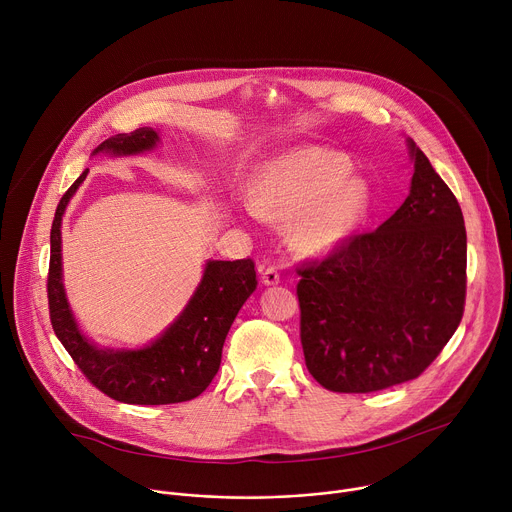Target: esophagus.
Masks as SVG:
<instances>
[{
  "instance_id": "esophagus-1",
  "label": "esophagus",
  "mask_w": 512,
  "mask_h": 512,
  "mask_svg": "<svg viewBox=\"0 0 512 512\" xmlns=\"http://www.w3.org/2000/svg\"><path fill=\"white\" fill-rule=\"evenodd\" d=\"M279 281H281V277H279L277 269H273V267H267V269L261 273V283H263V285H277Z\"/></svg>"
}]
</instances>
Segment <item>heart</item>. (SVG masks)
<instances>
[{"label": "heart", "mask_w": 512, "mask_h": 512, "mask_svg": "<svg viewBox=\"0 0 512 512\" xmlns=\"http://www.w3.org/2000/svg\"><path fill=\"white\" fill-rule=\"evenodd\" d=\"M369 182L352 174V162L328 148H300L267 162L245 208L253 216L291 223V241L310 255L346 245L367 223Z\"/></svg>", "instance_id": "1"}]
</instances>
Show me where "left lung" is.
<instances>
[{
    "label": "left lung",
    "instance_id": "left-lung-1",
    "mask_svg": "<svg viewBox=\"0 0 512 512\" xmlns=\"http://www.w3.org/2000/svg\"><path fill=\"white\" fill-rule=\"evenodd\" d=\"M411 190L373 233L298 269L310 375L334 393L417 379L454 336L466 300L462 208L413 139Z\"/></svg>",
    "mask_w": 512,
    "mask_h": 512
}]
</instances>
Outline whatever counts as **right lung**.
<instances>
[{
    "label": "right lung",
    "instance_id": "1",
    "mask_svg": "<svg viewBox=\"0 0 512 512\" xmlns=\"http://www.w3.org/2000/svg\"><path fill=\"white\" fill-rule=\"evenodd\" d=\"M160 133L139 127L105 139L95 154L152 152ZM85 170L58 202L50 231L48 306L54 334L83 375L107 397L131 405H170L198 397L221 367L223 344L239 310L257 287L255 263L206 261L202 279L180 316L143 348H101L79 328L62 283V216L85 182Z\"/></svg>",
    "mask_w": 512,
    "mask_h": 512
}]
</instances>
